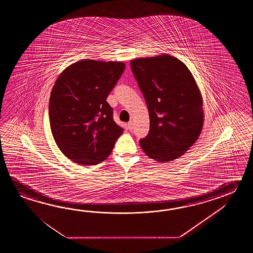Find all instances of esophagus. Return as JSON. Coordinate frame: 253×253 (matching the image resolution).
<instances>
[{"label": "esophagus", "mask_w": 253, "mask_h": 253, "mask_svg": "<svg viewBox=\"0 0 253 253\" xmlns=\"http://www.w3.org/2000/svg\"><path fill=\"white\" fill-rule=\"evenodd\" d=\"M127 126H128V129L130 131H132L133 128H134V124H133V122L132 121H129L128 123H127Z\"/></svg>", "instance_id": "esophagus-1"}]
</instances>
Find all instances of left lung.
<instances>
[{
    "mask_svg": "<svg viewBox=\"0 0 253 253\" xmlns=\"http://www.w3.org/2000/svg\"><path fill=\"white\" fill-rule=\"evenodd\" d=\"M149 111L150 129L139 144L158 162L183 156L198 139L204 125L203 100L188 68L161 55L130 62Z\"/></svg>",
    "mask_w": 253,
    "mask_h": 253,
    "instance_id": "obj_1",
    "label": "left lung"
}]
</instances>
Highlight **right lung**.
Here are the masks:
<instances>
[{"instance_id":"right-lung-1","label":"right lung","mask_w":253,"mask_h":253,"mask_svg":"<svg viewBox=\"0 0 253 253\" xmlns=\"http://www.w3.org/2000/svg\"><path fill=\"white\" fill-rule=\"evenodd\" d=\"M125 68L123 62L83 59L57 79L48 104L49 124L59 150L71 161L101 163L123 134L107 98Z\"/></svg>"}]
</instances>
